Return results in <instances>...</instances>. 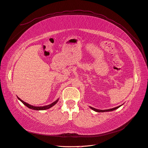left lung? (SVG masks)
I'll list each match as a JSON object with an SVG mask.
<instances>
[{
    "label": "left lung",
    "instance_id": "8db88e82",
    "mask_svg": "<svg viewBox=\"0 0 148 148\" xmlns=\"http://www.w3.org/2000/svg\"><path fill=\"white\" fill-rule=\"evenodd\" d=\"M121 106H117V107H116V108H112V109H106V110H99V109H95V108H92V107H90V108H91L92 110H94V111H96V112H107V111H114V110H115V109H117V108H119V107Z\"/></svg>",
    "mask_w": 148,
    "mask_h": 148
}]
</instances>
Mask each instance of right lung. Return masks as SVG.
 <instances>
[{"label":"right lung","instance_id":"right-lung-1","mask_svg":"<svg viewBox=\"0 0 148 148\" xmlns=\"http://www.w3.org/2000/svg\"><path fill=\"white\" fill-rule=\"evenodd\" d=\"M18 99H19L22 103H23L24 105H25L26 106H27V108H30V109H34V110H45V109H48L49 108H51V107H52L53 106H54L57 103H58V100H56L55 102H54V103H52V104H49V105H47V106H40V107H37V106H32V105H30L27 103H26L25 102L23 101L22 100H21L19 97H18Z\"/></svg>","mask_w":148,"mask_h":148}]
</instances>
